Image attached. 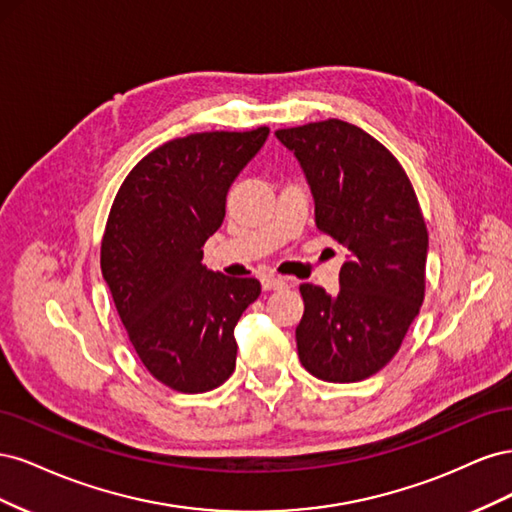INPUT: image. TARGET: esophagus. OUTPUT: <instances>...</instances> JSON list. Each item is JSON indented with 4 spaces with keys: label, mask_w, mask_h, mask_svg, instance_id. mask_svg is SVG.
<instances>
[{
    "label": "esophagus",
    "mask_w": 512,
    "mask_h": 512,
    "mask_svg": "<svg viewBox=\"0 0 512 512\" xmlns=\"http://www.w3.org/2000/svg\"><path fill=\"white\" fill-rule=\"evenodd\" d=\"M262 290H280L286 286V280L284 277H277V275H262Z\"/></svg>",
    "instance_id": "34e87169"
}]
</instances>
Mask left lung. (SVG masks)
<instances>
[{
    "instance_id": "left-lung-1",
    "label": "left lung",
    "mask_w": 512,
    "mask_h": 512,
    "mask_svg": "<svg viewBox=\"0 0 512 512\" xmlns=\"http://www.w3.org/2000/svg\"><path fill=\"white\" fill-rule=\"evenodd\" d=\"M275 136L301 164L318 230L348 250L335 294L301 284L299 359L320 380H365L393 359L423 305L429 237L414 188L393 153L348 121Z\"/></svg>"
}]
</instances>
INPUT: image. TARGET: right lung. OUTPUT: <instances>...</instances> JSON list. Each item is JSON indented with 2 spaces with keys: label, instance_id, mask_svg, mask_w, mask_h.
I'll use <instances>...</instances> for the list:
<instances>
[{
  "label": "right lung",
  "instance_id": "right-lung-1",
  "mask_svg": "<svg viewBox=\"0 0 512 512\" xmlns=\"http://www.w3.org/2000/svg\"><path fill=\"white\" fill-rule=\"evenodd\" d=\"M267 136L258 128L168 141L132 168L108 213L104 282L138 359L175 391L205 393L235 371V327L260 282L200 260L224 222L232 181Z\"/></svg>",
  "mask_w": 512,
  "mask_h": 512
}]
</instances>
